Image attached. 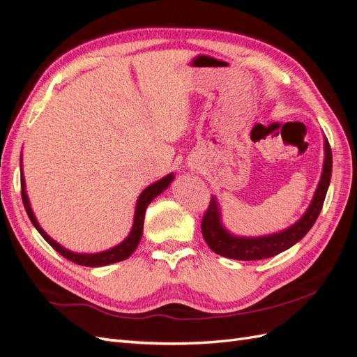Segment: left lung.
Instances as JSON below:
<instances>
[{"label":"left lung","instance_id":"obj_1","mask_svg":"<svg viewBox=\"0 0 357 357\" xmlns=\"http://www.w3.org/2000/svg\"><path fill=\"white\" fill-rule=\"evenodd\" d=\"M331 176L332 150L328 138H325V164H323L319 186L316 189L314 197H312L308 210L295 225H291L290 228L282 232L265 236H252V238L235 236L226 231V228L222 225L219 202L215 197H211L210 205L207 211H205L201 223V231L205 243L208 244L214 253L229 259H236V261H259V259L273 257L287 250V248L304 238L305 234L311 229V226L316 223L321 211L323 202H325L326 198Z\"/></svg>","mask_w":357,"mask_h":357}]
</instances>
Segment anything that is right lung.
I'll return each instance as SVG.
<instances>
[{
  "label": "right lung",
  "mask_w": 357,
  "mask_h": 357,
  "mask_svg": "<svg viewBox=\"0 0 357 357\" xmlns=\"http://www.w3.org/2000/svg\"><path fill=\"white\" fill-rule=\"evenodd\" d=\"M172 180H174V174H168L164 178H160L156 183H153V185H150L149 188H146L142 192V195L138 197L137 205H135L132 229L121 244H117V245L109 248V250L100 252V253H74L71 250H67L66 247H62L59 243H56L53 238H50V236L45 231H43V228L38 225L34 213H32L31 204H29V199H28V195H26V190H25L22 159H20V188H22V201H24V205H25V210H26L29 220L32 222V225L36 226V229L40 232L43 238H45L53 248H55V250L59 255H62L63 257L68 259V261L77 264V265H83V266H104V265H110V264H114V262L125 261V259L131 256L137 248L139 240H142L146 208L149 207L150 202H152L158 195H160V193L169 186V183Z\"/></svg>",
  "instance_id": "obj_1"
}]
</instances>
